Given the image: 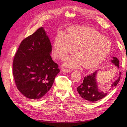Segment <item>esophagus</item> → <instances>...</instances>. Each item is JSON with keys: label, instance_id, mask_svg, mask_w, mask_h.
I'll return each instance as SVG.
<instances>
[{"label": "esophagus", "instance_id": "34e87169", "mask_svg": "<svg viewBox=\"0 0 127 127\" xmlns=\"http://www.w3.org/2000/svg\"><path fill=\"white\" fill-rule=\"evenodd\" d=\"M61 70L63 72H70V71H71V70L69 69H67V68H62L61 69Z\"/></svg>", "mask_w": 127, "mask_h": 127}]
</instances>
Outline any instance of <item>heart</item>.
I'll list each match as a JSON object with an SVG mask.
<instances>
[{"label": "heart", "mask_w": 127, "mask_h": 127, "mask_svg": "<svg viewBox=\"0 0 127 127\" xmlns=\"http://www.w3.org/2000/svg\"><path fill=\"white\" fill-rule=\"evenodd\" d=\"M67 35L59 32L53 44V55L64 59L74 51L77 55L68 58L64 64L69 67L79 68L83 65L92 68L101 64L109 56L112 44L108 38L102 36L91 27L72 26L68 29Z\"/></svg>", "instance_id": "b5f03b06"}]
</instances>
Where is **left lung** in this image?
<instances>
[{"label":"left lung","instance_id":"8db88e82","mask_svg":"<svg viewBox=\"0 0 127 127\" xmlns=\"http://www.w3.org/2000/svg\"><path fill=\"white\" fill-rule=\"evenodd\" d=\"M115 66L119 68V61L116 57H113L111 60ZM97 71L94 72L91 75H87L84 77L83 83L77 88L80 96L88 102H94L102 99L107 94V92L99 91L96 79ZM121 73H119V77L118 79L114 82L111 87L116 86L120 79V75Z\"/></svg>","mask_w":127,"mask_h":127}]
</instances>
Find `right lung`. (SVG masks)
Returning a JSON list of instances; mask_svg holds the SVG:
<instances>
[{
  "instance_id": "1",
  "label": "right lung",
  "mask_w": 127,
  "mask_h": 127,
  "mask_svg": "<svg viewBox=\"0 0 127 127\" xmlns=\"http://www.w3.org/2000/svg\"><path fill=\"white\" fill-rule=\"evenodd\" d=\"M50 41L43 28L22 41L15 55L13 73L17 89L26 97L39 99L51 88L60 72L52 59Z\"/></svg>"
}]
</instances>
